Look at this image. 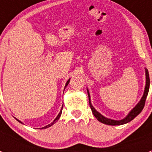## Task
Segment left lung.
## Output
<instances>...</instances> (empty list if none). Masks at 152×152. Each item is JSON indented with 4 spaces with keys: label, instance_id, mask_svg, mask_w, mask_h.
I'll list each match as a JSON object with an SVG mask.
<instances>
[{
    "label": "left lung",
    "instance_id": "8db88e82",
    "mask_svg": "<svg viewBox=\"0 0 152 152\" xmlns=\"http://www.w3.org/2000/svg\"><path fill=\"white\" fill-rule=\"evenodd\" d=\"M145 76H146V84H145V90H144V93L143 96H142L141 100L140 101L138 104L136 105V107L130 112L128 114V115L124 118L123 120L121 121H114V120H111V119H108L107 118L104 117L103 115L100 114L99 113H98L96 110L94 109V107H93L90 103V94H89V92L87 90V93H88V97H89V104H90V107L91 108L92 112H93V115H94L95 117L97 118V120L99 121L102 122V123L107 124V125H112V126H115V125H122V124H126L128 122L131 121L137 115L140 114L141 113V111L143 109L144 106H145V99H146L147 96H148V90H149V85H150V79H149V75H148V70L145 69Z\"/></svg>",
    "mask_w": 152,
    "mask_h": 152
}]
</instances>
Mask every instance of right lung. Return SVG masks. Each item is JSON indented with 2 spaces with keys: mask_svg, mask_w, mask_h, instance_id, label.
Returning a JSON list of instances; mask_svg holds the SVG:
<instances>
[{
  "mask_svg": "<svg viewBox=\"0 0 152 152\" xmlns=\"http://www.w3.org/2000/svg\"><path fill=\"white\" fill-rule=\"evenodd\" d=\"M69 82H70V79H69V80H68V81H67V82L66 85H65V87H66V86H67V85H68V84H69ZM62 107H63V106H62ZM62 110H61V111H60V112H59V115H57V117H56V119H55V120H54V121H53V122H52V123H50V124H48V125L42 127V128H40V129H46V128H48V127H50V126H52V125H53V124H54L55 123H56V121H58V120H59V117H60L61 114H62ZM16 120H17V121H18L20 122V121H19V120H18V119H17V118H16ZM20 123H22V122H20Z\"/></svg>",
  "mask_w": 152,
  "mask_h": 152,
  "instance_id": "1",
  "label": "right lung"
}]
</instances>
